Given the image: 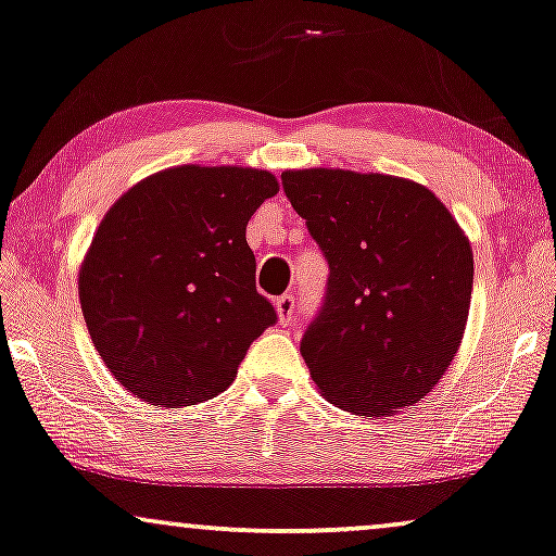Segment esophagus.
Segmentation results:
<instances>
[{"instance_id": "esophagus-1", "label": "esophagus", "mask_w": 556, "mask_h": 556, "mask_svg": "<svg viewBox=\"0 0 556 556\" xmlns=\"http://www.w3.org/2000/svg\"><path fill=\"white\" fill-rule=\"evenodd\" d=\"M274 305H277L279 323H282V326H290L292 318H294V307H298V300H294V294H282V298L274 300Z\"/></svg>"}]
</instances>
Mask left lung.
<instances>
[{"mask_svg": "<svg viewBox=\"0 0 556 556\" xmlns=\"http://www.w3.org/2000/svg\"><path fill=\"white\" fill-rule=\"evenodd\" d=\"M282 189L330 269L300 341L313 382L356 416L418 403L465 336L467 236L431 189L388 174L302 168Z\"/></svg>", "mask_w": 556, "mask_h": 556, "instance_id": "left-lung-1", "label": "left lung"}]
</instances>
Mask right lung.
<instances>
[{"label": "right lung", "instance_id": "1", "mask_svg": "<svg viewBox=\"0 0 556 556\" xmlns=\"http://www.w3.org/2000/svg\"><path fill=\"white\" fill-rule=\"evenodd\" d=\"M277 189L258 168L177 166L104 215L79 300L102 362L132 395L159 407L215 397L277 323L245 243L251 215Z\"/></svg>", "mask_w": 556, "mask_h": 556}]
</instances>
